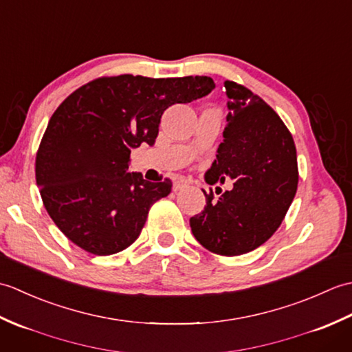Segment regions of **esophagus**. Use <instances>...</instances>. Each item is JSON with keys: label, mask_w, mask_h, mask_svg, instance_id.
<instances>
[{"label": "esophagus", "mask_w": 352, "mask_h": 352, "mask_svg": "<svg viewBox=\"0 0 352 352\" xmlns=\"http://www.w3.org/2000/svg\"><path fill=\"white\" fill-rule=\"evenodd\" d=\"M189 184V182L186 180V178H183V177H180V178H177L175 180V183H174V190L177 192V190H182L183 188H186V186Z\"/></svg>", "instance_id": "1"}]
</instances>
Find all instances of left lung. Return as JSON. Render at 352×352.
I'll return each mask as SVG.
<instances>
[{
    "label": "left lung",
    "mask_w": 352,
    "mask_h": 352,
    "mask_svg": "<svg viewBox=\"0 0 352 352\" xmlns=\"http://www.w3.org/2000/svg\"><path fill=\"white\" fill-rule=\"evenodd\" d=\"M227 125L206 183L233 178V189L214 199L204 195V210L190 228L206 250L241 256L263 245L286 216L298 188L294 138L275 110L248 87L227 80Z\"/></svg>",
    "instance_id": "left-lung-1"
}]
</instances>
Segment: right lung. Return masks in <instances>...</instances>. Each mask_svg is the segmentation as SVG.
Segmentation results:
<instances>
[{
	"instance_id": "1",
	"label": "right lung",
	"mask_w": 352,
	"mask_h": 352,
	"mask_svg": "<svg viewBox=\"0 0 352 352\" xmlns=\"http://www.w3.org/2000/svg\"><path fill=\"white\" fill-rule=\"evenodd\" d=\"M210 77H100L74 91L52 113L36 154L43 206L72 243L95 256L136 241L151 206L172 182L129 172L133 148L154 145L163 111L203 98Z\"/></svg>"
}]
</instances>
